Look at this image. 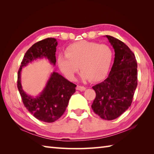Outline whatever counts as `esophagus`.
<instances>
[{
  "instance_id": "1",
  "label": "esophagus",
  "mask_w": 154,
  "mask_h": 154,
  "mask_svg": "<svg viewBox=\"0 0 154 154\" xmlns=\"http://www.w3.org/2000/svg\"><path fill=\"white\" fill-rule=\"evenodd\" d=\"M76 89L78 91H83L86 89V87H85L83 86H80V85H77Z\"/></svg>"
}]
</instances>
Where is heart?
<instances>
[{
  "instance_id": "1",
  "label": "heart",
  "mask_w": 154,
  "mask_h": 154,
  "mask_svg": "<svg viewBox=\"0 0 154 154\" xmlns=\"http://www.w3.org/2000/svg\"><path fill=\"white\" fill-rule=\"evenodd\" d=\"M112 60L113 51L109 45L81 40L69 45L66 54L58 55L57 64L68 79H75L79 66L83 79L99 81L106 76Z\"/></svg>"
}]
</instances>
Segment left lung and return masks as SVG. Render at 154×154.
<instances>
[{"label":"left lung","instance_id":"obj_1","mask_svg":"<svg viewBox=\"0 0 154 154\" xmlns=\"http://www.w3.org/2000/svg\"><path fill=\"white\" fill-rule=\"evenodd\" d=\"M114 50L110 73L103 82L93 87L96 97L91 105L101 119L112 120L130 106L138 85L137 61L133 52L119 39L106 35Z\"/></svg>","mask_w":154,"mask_h":154}]
</instances>
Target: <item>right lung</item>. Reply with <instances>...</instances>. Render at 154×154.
I'll return each mask as SVG.
<instances>
[{
    "mask_svg": "<svg viewBox=\"0 0 154 154\" xmlns=\"http://www.w3.org/2000/svg\"><path fill=\"white\" fill-rule=\"evenodd\" d=\"M57 45L56 39L52 38L32 45L25 54L18 72L17 87L24 106L34 117L45 122H54L63 115L77 85L57 72H53L42 92L34 97L28 95L22 89L21 71L22 67L32 61L44 57L55 65Z\"/></svg>",
    "mask_w": 154,
    "mask_h": 154,
    "instance_id": "1",
    "label": "right lung"
}]
</instances>
